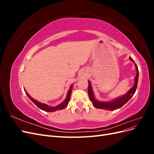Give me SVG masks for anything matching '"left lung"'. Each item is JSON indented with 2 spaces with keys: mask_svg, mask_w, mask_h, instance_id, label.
<instances>
[{
  "mask_svg": "<svg viewBox=\"0 0 154 154\" xmlns=\"http://www.w3.org/2000/svg\"><path fill=\"white\" fill-rule=\"evenodd\" d=\"M130 60L134 63L133 59L131 57H130ZM135 66H136V68L137 70V74H136V77H135V84H134V87L130 88V89L128 91V92L125 95H124L123 96L120 97H118V99H116L112 101L101 102V101H97L94 98L91 83L89 81H88V97H89V98L94 107H96V108H97V109H105V110H114L121 108V107L123 106L130 98H131V97L133 96V95L134 94V93L136 92V91L137 89V83H138L139 71H138V68H137V65L136 63H135Z\"/></svg>",
  "mask_w": 154,
  "mask_h": 154,
  "instance_id": "8db88e82",
  "label": "left lung"
}]
</instances>
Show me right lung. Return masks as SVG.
<instances>
[{"label":"right lung","instance_id":"1","mask_svg":"<svg viewBox=\"0 0 154 154\" xmlns=\"http://www.w3.org/2000/svg\"><path fill=\"white\" fill-rule=\"evenodd\" d=\"M71 88H72V85H71V88H70V89H69V92H68V93H67V97H66V100H65L61 104H60V105H57V106H49L47 105L46 104L40 103V102L37 101L36 100H34L33 98H32V97L29 95L28 93H27L25 90H24V91H25V92H26V94L27 95V96L29 97V98L32 102H33V103H34L37 106H38L39 109H40L41 110H44V111H45V112H55V111H57V110H62V109L66 108V107L67 106V105H68V103H69V100H70V98H71V92H72Z\"/></svg>","mask_w":154,"mask_h":154}]
</instances>
